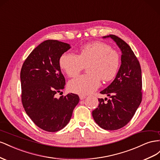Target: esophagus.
<instances>
[{
	"mask_svg": "<svg viewBox=\"0 0 160 160\" xmlns=\"http://www.w3.org/2000/svg\"><path fill=\"white\" fill-rule=\"evenodd\" d=\"M86 98V96L85 95H80V100H83Z\"/></svg>",
	"mask_w": 160,
	"mask_h": 160,
	"instance_id": "esophagus-1",
	"label": "esophagus"
}]
</instances>
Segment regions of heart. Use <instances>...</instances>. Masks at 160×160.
Instances as JSON below:
<instances>
[{
	"mask_svg": "<svg viewBox=\"0 0 160 160\" xmlns=\"http://www.w3.org/2000/svg\"><path fill=\"white\" fill-rule=\"evenodd\" d=\"M60 66L67 76L75 77L88 66V74L82 75L70 80L68 88L71 92L81 95L89 94L97 90L100 81L108 82L115 78L121 64L120 54L108 44L96 42L83 45L78 55L63 53Z\"/></svg>",
	"mask_w": 160,
	"mask_h": 160,
	"instance_id": "heart-1",
	"label": "heart"
}]
</instances>
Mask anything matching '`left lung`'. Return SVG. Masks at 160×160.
Segmentation results:
<instances>
[{
    "instance_id": "1",
    "label": "left lung",
    "mask_w": 160,
    "mask_h": 160,
    "mask_svg": "<svg viewBox=\"0 0 160 160\" xmlns=\"http://www.w3.org/2000/svg\"><path fill=\"white\" fill-rule=\"evenodd\" d=\"M107 37L121 49V65L115 79L100 92L111 98L107 102V98H98L92 117L101 128L112 131L125 126L134 116L142 100V77L139 62L129 45L115 35Z\"/></svg>"
}]
</instances>
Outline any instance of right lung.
Masks as SVG:
<instances>
[{
  "label": "right lung",
  "mask_w": 160,
  "mask_h": 160,
  "mask_svg": "<svg viewBox=\"0 0 160 160\" xmlns=\"http://www.w3.org/2000/svg\"><path fill=\"white\" fill-rule=\"evenodd\" d=\"M70 48L58 40H46L26 58L21 70V101L31 119L48 132L62 129L69 122L79 102L76 94L56 97L66 84L59 61Z\"/></svg>",
  "instance_id": "1"
}]
</instances>
